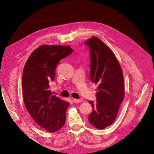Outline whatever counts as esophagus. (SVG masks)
Listing matches in <instances>:
<instances>
[{
  "mask_svg": "<svg viewBox=\"0 0 154 154\" xmlns=\"http://www.w3.org/2000/svg\"><path fill=\"white\" fill-rule=\"evenodd\" d=\"M73 101L74 102V103H81V102L82 101V100L81 99H73Z\"/></svg>",
  "mask_w": 154,
  "mask_h": 154,
  "instance_id": "obj_1",
  "label": "esophagus"
}]
</instances>
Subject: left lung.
Segmentation results:
<instances>
[{
	"mask_svg": "<svg viewBox=\"0 0 154 154\" xmlns=\"http://www.w3.org/2000/svg\"><path fill=\"white\" fill-rule=\"evenodd\" d=\"M89 48L90 79L98 85L96 103L89 101L93 111L88 120L93 126L103 129L115 121L124 97V77L120 64L112 51L96 37L84 43Z\"/></svg>",
	"mask_w": 154,
	"mask_h": 154,
	"instance_id": "left-lung-1",
	"label": "left lung"
}]
</instances>
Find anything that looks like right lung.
I'll list each match as a JSON object with an SVG mask.
<instances>
[{"mask_svg": "<svg viewBox=\"0 0 154 154\" xmlns=\"http://www.w3.org/2000/svg\"><path fill=\"white\" fill-rule=\"evenodd\" d=\"M72 52L70 45H42L31 54L23 68L22 88L26 109L38 126L50 133L64 126L70 103L53 95L49 83L54 80L59 61Z\"/></svg>", "mask_w": 154, "mask_h": 154, "instance_id": "add662e5", "label": "right lung"}]
</instances>
